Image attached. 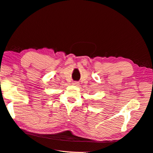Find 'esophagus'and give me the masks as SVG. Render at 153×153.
I'll return each mask as SVG.
<instances>
[{"label": "esophagus", "mask_w": 153, "mask_h": 153, "mask_svg": "<svg viewBox=\"0 0 153 153\" xmlns=\"http://www.w3.org/2000/svg\"><path fill=\"white\" fill-rule=\"evenodd\" d=\"M72 84L75 85H79V83L77 82H74L73 83H72Z\"/></svg>", "instance_id": "esophagus-1"}]
</instances>
